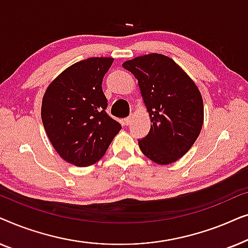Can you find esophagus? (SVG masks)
Here are the masks:
<instances>
[{"instance_id": "1", "label": "esophagus", "mask_w": 248, "mask_h": 248, "mask_svg": "<svg viewBox=\"0 0 248 248\" xmlns=\"http://www.w3.org/2000/svg\"><path fill=\"white\" fill-rule=\"evenodd\" d=\"M131 121H132V116H128V117H126V118H124L123 120V124L124 125H128L131 123Z\"/></svg>"}]
</instances>
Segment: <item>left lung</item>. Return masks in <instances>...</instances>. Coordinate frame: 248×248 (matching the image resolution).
<instances>
[{"label": "left lung", "instance_id": "left-lung-1", "mask_svg": "<svg viewBox=\"0 0 248 248\" xmlns=\"http://www.w3.org/2000/svg\"><path fill=\"white\" fill-rule=\"evenodd\" d=\"M138 79L151 127L139 140L145 157L159 165L182 158L203 125V100L193 80L168 56L149 54L123 63Z\"/></svg>", "mask_w": 248, "mask_h": 248}]
</instances>
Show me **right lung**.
<instances>
[{"label": "right lung", "instance_id": "obj_1", "mask_svg": "<svg viewBox=\"0 0 248 248\" xmlns=\"http://www.w3.org/2000/svg\"><path fill=\"white\" fill-rule=\"evenodd\" d=\"M114 59L90 57L64 70L46 89L42 121L64 160L87 167L106 154L122 128L106 113L103 79Z\"/></svg>", "mask_w": 248, "mask_h": 248}]
</instances>
